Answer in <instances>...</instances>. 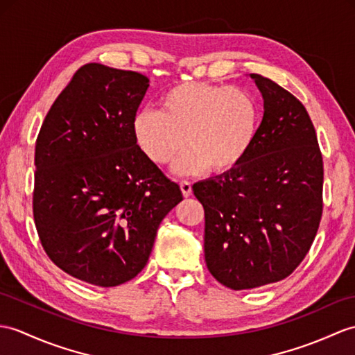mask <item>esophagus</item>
<instances>
[{
  "label": "esophagus",
  "mask_w": 355,
  "mask_h": 355,
  "mask_svg": "<svg viewBox=\"0 0 355 355\" xmlns=\"http://www.w3.org/2000/svg\"><path fill=\"white\" fill-rule=\"evenodd\" d=\"M180 187H181V192H183V196H191L192 195V184H191V181H187V180H183V181H180Z\"/></svg>",
  "instance_id": "esophagus-1"
}]
</instances>
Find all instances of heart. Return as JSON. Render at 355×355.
<instances>
[{
    "label": "heart",
    "instance_id": "heart-1",
    "mask_svg": "<svg viewBox=\"0 0 355 355\" xmlns=\"http://www.w3.org/2000/svg\"><path fill=\"white\" fill-rule=\"evenodd\" d=\"M260 109L246 89L184 81L160 98V110H139L131 122L135 142L146 159L163 166L184 150L178 174L232 171L248 153L259 130Z\"/></svg>",
    "mask_w": 355,
    "mask_h": 355
}]
</instances>
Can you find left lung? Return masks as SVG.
<instances>
[{
    "label": "left lung",
    "instance_id": "obj_1",
    "mask_svg": "<svg viewBox=\"0 0 355 355\" xmlns=\"http://www.w3.org/2000/svg\"><path fill=\"white\" fill-rule=\"evenodd\" d=\"M251 78L265 105L251 148L236 168L192 187L204 207L205 265L233 291L289 277L324 209V162L306 107L272 80Z\"/></svg>",
    "mask_w": 355,
    "mask_h": 355
}]
</instances>
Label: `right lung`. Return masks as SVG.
<instances>
[{
  "label": "right lung",
  "instance_id": "obj_1",
  "mask_svg": "<svg viewBox=\"0 0 355 355\" xmlns=\"http://www.w3.org/2000/svg\"><path fill=\"white\" fill-rule=\"evenodd\" d=\"M150 87L135 71L87 63L46 113L36 139L33 216L66 274L113 287L146 265L180 186L135 142L131 122Z\"/></svg>",
  "mask_w": 355,
  "mask_h": 355
}]
</instances>
